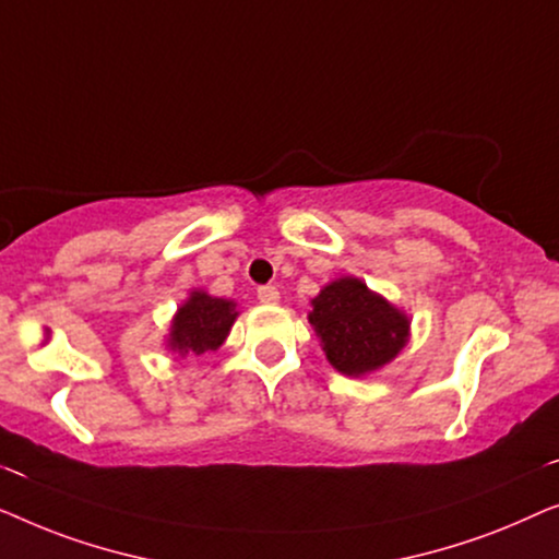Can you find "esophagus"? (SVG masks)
<instances>
[{
    "mask_svg": "<svg viewBox=\"0 0 559 559\" xmlns=\"http://www.w3.org/2000/svg\"><path fill=\"white\" fill-rule=\"evenodd\" d=\"M258 298H261L263 304H276L278 298H281V294H278L276 286H271V283H269V286L258 288Z\"/></svg>",
    "mask_w": 559,
    "mask_h": 559,
    "instance_id": "esophagus-1",
    "label": "esophagus"
}]
</instances>
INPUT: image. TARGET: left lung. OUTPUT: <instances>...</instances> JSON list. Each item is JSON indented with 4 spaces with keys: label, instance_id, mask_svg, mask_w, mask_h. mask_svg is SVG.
I'll return each mask as SVG.
<instances>
[{
    "label": "left lung",
    "instance_id": "obj_1",
    "mask_svg": "<svg viewBox=\"0 0 559 559\" xmlns=\"http://www.w3.org/2000/svg\"><path fill=\"white\" fill-rule=\"evenodd\" d=\"M311 306L326 359L344 374L372 372L405 347L411 321L357 278L329 283Z\"/></svg>",
    "mask_w": 559,
    "mask_h": 559
}]
</instances>
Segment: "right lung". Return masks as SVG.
<instances>
[{"label": "right lung", "instance_id": "right-lung-1", "mask_svg": "<svg viewBox=\"0 0 559 559\" xmlns=\"http://www.w3.org/2000/svg\"><path fill=\"white\" fill-rule=\"evenodd\" d=\"M235 317H238V311L233 309V301H223V298H212L194 290L190 301L175 317L169 347L177 349L179 355H187V352H194V355L215 352L225 342Z\"/></svg>", "mask_w": 559, "mask_h": 559}]
</instances>
